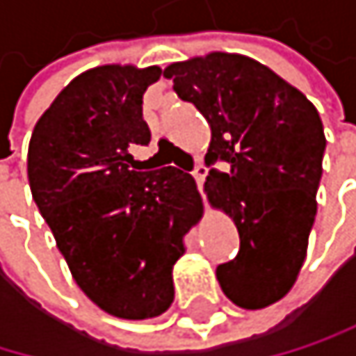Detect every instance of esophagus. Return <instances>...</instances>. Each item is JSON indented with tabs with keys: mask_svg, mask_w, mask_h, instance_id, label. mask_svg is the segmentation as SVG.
I'll return each mask as SVG.
<instances>
[{
	"mask_svg": "<svg viewBox=\"0 0 356 356\" xmlns=\"http://www.w3.org/2000/svg\"><path fill=\"white\" fill-rule=\"evenodd\" d=\"M192 175H194V179H196V186H198V190H200V194H202V198H204V192H202V184H204V177H207V166L204 164H198L194 170H192Z\"/></svg>",
	"mask_w": 356,
	"mask_h": 356,
	"instance_id": "1",
	"label": "esophagus"
}]
</instances>
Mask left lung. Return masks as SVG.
Here are the masks:
<instances>
[{"mask_svg": "<svg viewBox=\"0 0 356 356\" xmlns=\"http://www.w3.org/2000/svg\"><path fill=\"white\" fill-rule=\"evenodd\" d=\"M164 76L211 128L204 192L239 230V254L218 267L224 295L261 309L286 297L301 271L316 218L327 147L323 121L305 95L267 65L237 53L170 63Z\"/></svg>", "mask_w": 356, "mask_h": 356, "instance_id": "obj_1", "label": "left lung"}]
</instances>
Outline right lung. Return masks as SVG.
<instances>
[{"mask_svg": "<svg viewBox=\"0 0 356 356\" xmlns=\"http://www.w3.org/2000/svg\"><path fill=\"white\" fill-rule=\"evenodd\" d=\"M158 65H98L67 83L33 128L31 196L79 289L111 316L145 321L172 299L200 196L175 166L132 170V145L152 140L143 93Z\"/></svg>", "mask_w": 356, "mask_h": 356, "instance_id": "1", "label": "right lung"}]
</instances>
